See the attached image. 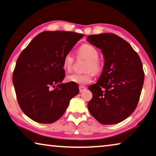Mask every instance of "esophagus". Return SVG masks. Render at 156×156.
I'll return each instance as SVG.
<instances>
[{
	"mask_svg": "<svg viewBox=\"0 0 156 156\" xmlns=\"http://www.w3.org/2000/svg\"><path fill=\"white\" fill-rule=\"evenodd\" d=\"M85 90H86L85 87H84V86H79V91H80V92H83Z\"/></svg>",
	"mask_w": 156,
	"mask_h": 156,
	"instance_id": "34e87169",
	"label": "esophagus"
}]
</instances>
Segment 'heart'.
I'll return each instance as SVG.
<instances>
[{"mask_svg":"<svg viewBox=\"0 0 156 156\" xmlns=\"http://www.w3.org/2000/svg\"><path fill=\"white\" fill-rule=\"evenodd\" d=\"M76 56L78 59H85L86 62L85 65L84 73H72L66 77L69 82L85 85L90 83L92 81L93 73L98 74L103 71V60L98 57V50L96 46L90 44H84L81 45L76 51ZM74 64V58L71 54L65 55L62 61V67L65 71H71Z\"/></svg>","mask_w":156,"mask_h":156,"instance_id":"heart-1","label":"heart"}]
</instances>
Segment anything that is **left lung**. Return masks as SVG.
Listing matches in <instances>:
<instances>
[{"label":"left lung","mask_w":156,"mask_h":156,"mask_svg":"<svg viewBox=\"0 0 156 156\" xmlns=\"http://www.w3.org/2000/svg\"><path fill=\"white\" fill-rule=\"evenodd\" d=\"M87 40L101 49L105 60L97 83L88 87L93 96L88 110L102 124L119 123L137 105L144 80L142 61L132 46L117 34H91Z\"/></svg>","instance_id":"obj_1"}]
</instances>
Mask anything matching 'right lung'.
Instances as JSON below:
<instances>
[{
	"mask_svg": "<svg viewBox=\"0 0 156 156\" xmlns=\"http://www.w3.org/2000/svg\"><path fill=\"white\" fill-rule=\"evenodd\" d=\"M83 36L70 31H44L19 56L12 82L21 109L32 120L56 122L79 93L77 84L61 83L65 76L62 61Z\"/></svg>",
	"mask_w": 156,
	"mask_h": 156,
	"instance_id": "obj_1",
	"label": "right lung"
}]
</instances>
